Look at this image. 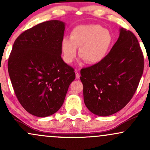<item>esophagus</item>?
I'll list each match as a JSON object with an SVG mask.
<instances>
[{
  "instance_id": "esophagus-1",
  "label": "esophagus",
  "mask_w": 150,
  "mask_h": 150,
  "mask_svg": "<svg viewBox=\"0 0 150 150\" xmlns=\"http://www.w3.org/2000/svg\"><path fill=\"white\" fill-rule=\"evenodd\" d=\"M75 77H76V79L80 78V73H79L78 70H75Z\"/></svg>"
}]
</instances>
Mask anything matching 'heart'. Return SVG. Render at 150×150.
<instances>
[{
  "mask_svg": "<svg viewBox=\"0 0 150 150\" xmlns=\"http://www.w3.org/2000/svg\"><path fill=\"white\" fill-rule=\"evenodd\" d=\"M113 44L112 34L98 25H80L75 27L70 39L64 38L61 44L63 59L65 63H73L77 49L81 58L89 64H97L107 56Z\"/></svg>",
  "mask_w": 150,
  "mask_h": 150,
  "instance_id": "b5f03b06",
  "label": "heart"
}]
</instances>
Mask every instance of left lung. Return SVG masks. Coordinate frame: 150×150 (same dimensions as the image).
<instances>
[{"label": "left lung", "mask_w": 150, "mask_h": 150, "mask_svg": "<svg viewBox=\"0 0 150 150\" xmlns=\"http://www.w3.org/2000/svg\"><path fill=\"white\" fill-rule=\"evenodd\" d=\"M143 70V53L137 38L121 28L104 60L80 70L87 108L99 116L119 111L133 97Z\"/></svg>", "instance_id": "1"}]
</instances>
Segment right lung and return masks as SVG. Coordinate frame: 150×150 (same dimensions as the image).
I'll list each match as a JSON object with an SVG mask.
<instances>
[{
  "instance_id": "1",
  "label": "right lung",
  "mask_w": 150,
  "mask_h": 150,
  "mask_svg": "<svg viewBox=\"0 0 150 150\" xmlns=\"http://www.w3.org/2000/svg\"><path fill=\"white\" fill-rule=\"evenodd\" d=\"M65 23L50 20L25 31L15 41L8 69L19 102L38 117L51 116L64 102L75 70L63 61Z\"/></svg>"
}]
</instances>
